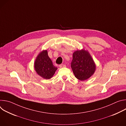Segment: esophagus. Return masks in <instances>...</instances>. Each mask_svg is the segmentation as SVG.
I'll use <instances>...</instances> for the list:
<instances>
[{"mask_svg": "<svg viewBox=\"0 0 126 126\" xmlns=\"http://www.w3.org/2000/svg\"><path fill=\"white\" fill-rule=\"evenodd\" d=\"M60 68H63V67H66V65L64 64H60L59 65Z\"/></svg>", "mask_w": 126, "mask_h": 126, "instance_id": "esophagus-1", "label": "esophagus"}]
</instances>
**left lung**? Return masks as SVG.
Segmentation results:
<instances>
[{
	"label": "left lung",
	"instance_id": "obj_1",
	"mask_svg": "<svg viewBox=\"0 0 126 126\" xmlns=\"http://www.w3.org/2000/svg\"><path fill=\"white\" fill-rule=\"evenodd\" d=\"M71 67L75 77L85 81L95 73L96 66L90 54L84 49L77 50L73 53Z\"/></svg>",
	"mask_w": 126,
	"mask_h": 126
}]
</instances>
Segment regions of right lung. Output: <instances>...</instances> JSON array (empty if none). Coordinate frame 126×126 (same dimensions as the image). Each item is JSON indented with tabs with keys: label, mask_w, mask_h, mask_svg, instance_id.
<instances>
[{
	"label": "right lung",
	"mask_w": 126,
	"mask_h": 126,
	"mask_svg": "<svg viewBox=\"0 0 126 126\" xmlns=\"http://www.w3.org/2000/svg\"><path fill=\"white\" fill-rule=\"evenodd\" d=\"M34 67L37 74L45 79H51L57 69L48 56L47 50H43L38 54L35 60Z\"/></svg>",
	"instance_id": "add662e5"
}]
</instances>
